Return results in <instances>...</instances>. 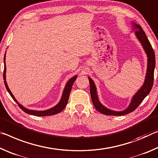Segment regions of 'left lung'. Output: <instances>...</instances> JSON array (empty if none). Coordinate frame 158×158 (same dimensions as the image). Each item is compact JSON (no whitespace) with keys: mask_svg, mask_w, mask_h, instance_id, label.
I'll return each instance as SVG.
<instances>
[{"mask_svg":"<svg viewBox=\"0 0 158 158\" xmlns=\"http://www.w3.org/2000/svg\"><path fill=\"white\" fill-rule=\"evenodd\" d=\"M133 26L134 29H136L135 31L136 37H137L139 40L140 41L145 52H146L147 56H148V66H147L145 82L143 85H142V87L133 97L128 108L125 110L119 111L118 112V111H114L108 109V108L103 106L102 103H100L99 99H98L97 88L96 86H95L94 82L89 77H88L89 81L90 94H91L93 104H94L95 108L99 112L102 113V114L107 115H124L132 112L143 102L145 97L149 94L152 87V85H153L154 70L155 66H156V57H155V52L153 49H152L151 44L150 43L146 33H145L144 31L142 29L141 26L136 24H133Z\"/></svg>","mask_w":158,"mask_h":158,"instance_id":"left-lung-1","label":"left lung"}]
</instances>
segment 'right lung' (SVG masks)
Returning a JSON list of instances; mask_svg holds the SVG:
<instances>
[{
    "label": "right lung",
    "instance_id": "right-lung-1",
    "mask_svg": "<svg viewBox=\"0 0 158 158\" xmlns=\"http://www.w3.org/2000/svg\"><path fill=\"white\" fill-rule=\"evenodd\" d=\"M4 71H3V79H4V83L5 85H6V87L7 90V92H9V94H10V96L12 97V99L15 100V102H16L17 103L19 106V108L22 109L23 111H24L25 113H28L30 115H35V116H48V115H55L57 114V113H60L61 111L63 110L64 109V108L66 107V106L68 103V100L69 98V95L70 93H71V90L72 88V86H73V84L74 81H76L77 78V76H75L74 77H72L69 80V81L67 82V83L65 86V88L64 89L63 94H62V97L61 98L60 102H59L57 104H56L55 106L52 107V108H50V109H48L46 110H29L27 109V108H24L23 106H22L17 102V101L15 99V97L13 96V94H12V92H10V90L9 89L8 86H7V82H6V54H5L4 56Z\"/></svg>",
    "mask_w": 158,
    "mask_h": 158
}]
</instances>
